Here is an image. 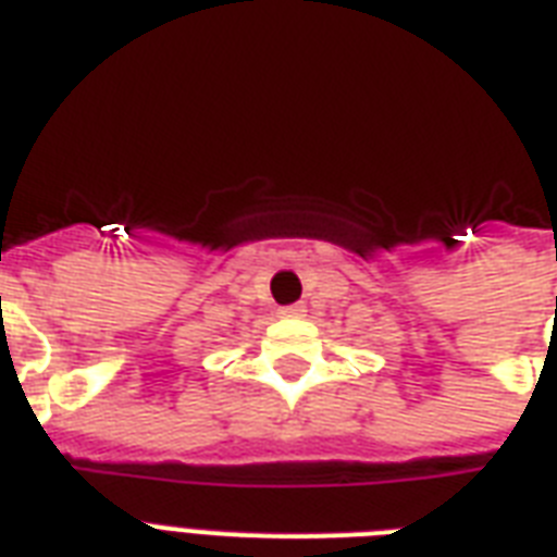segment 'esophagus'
I'll list each match as a JSON object with an SVG mask.
<instances>
[{
	"label": "esophagus",
	"instance_id": "esophagus-1",
	"mask_svg": "<svg viewBox=\"0 0 557 557\" xmlns=\"http://www.w3.org/2000/svg\"><path fill=\"white\" fill-rule=\"evenodd\" d=\"M277 314H280V318H304L306 306H300V304L283 306V309H277Z\"/></svg>",
	"mask_w": 557,
	"mask_h": 557
}]
</instances>
